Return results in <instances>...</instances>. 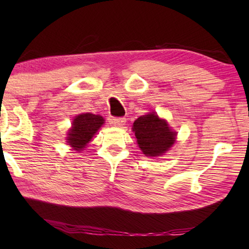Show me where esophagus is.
<instances>
[{"instance_id":"34e87169","label":"esophagus","mask_w":249,"mask_h":249,"mask_svg":"<svg viewBox=\"0 0 249 249\" xmlns=\"http://www.w3.org/2000/svg\"><path fill=\"white\" fill-rule=\"evenodd\" d=\"M111 122L115 127H124V124H125V118H113L111 119Z\"/></svg>"}]
</instances>
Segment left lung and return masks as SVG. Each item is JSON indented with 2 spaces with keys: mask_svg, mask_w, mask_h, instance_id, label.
<instances>
[{
  "mask_svg": "<svg viewBox=\"0 0 249 249\" xmlns=\"http://www.w3.org/2000/svg\"><path fill=\"white\" fill-rule=\"evenodd\" d=\"M132 131L137 138L139 148L146 156H160L175 144L176 132L158 114L142 115L134 122Z\"/></svg>",
  "mask_w": 249,
  "mask_h": 249,
  "instance_id": "1",
  "label": "left lung"
}]
</instances>
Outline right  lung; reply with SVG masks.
Here are the masks:
<instances>
[{
	"mask_svg": "<svg viewBox=\"0 0 249 249\" xmlns=\"http://www.w3.org/2000/svg\"><path fill=\"white\" fill-rule=\"evenodd\" d=\"M103 124L104 119L101 115L91 113L77 115L72 122V128L68 134L67 141L71 147L79 152L90 142V139Z\"/></svg>",
	"mask_w": 249,
	"mask_h": 249,
	"instance_id": "right-lung-1",
	"label": "right lung"
}]
</instances>
